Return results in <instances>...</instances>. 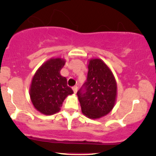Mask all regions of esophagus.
Instances as JSON below:
<instances>
[{
    "label": "esophagus",
    "instance_id": "obj_1",
    "mask_svg": "<svg viewBox=\"0 0 156 156\" xmlns=\"http://www.w3.org/2000/svg\"><path fill=\"white\" fill-rule=\"evenodd\" d=\"M72 90H73L74 93H75V94H76L77 91H78V87H77V86H74V87H72Z\"/></svg>",
    "mask_w": 156,
    "mask_h": 156
}]
</instances>
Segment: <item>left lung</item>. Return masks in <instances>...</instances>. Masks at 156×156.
Masks as SVG:
<instances>
[{
    "label": "left lung",
    "instance_id": "obj_1",
    "mask_svg": "<svg viewBox=\"0 0 156 156\" xmlns=\"http://www.w3.org/2000/svg\"><path fill=\"white\" fill-rule=\"evenodd\" d=\"M87 81L78 91L82 113L97 119L112 111L117 97V84L111 69L100 59L88 61Z\"/></svg>",
    "mask_w": 156,
    "mask_h": 156
}]
</instances>
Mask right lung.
<instances>
[{
  "label": "right lung",
  "mask_w": 156,
  "mask_h": 156,
  "mask_svg": "<svg viewBox=\"0 0 156 156\" xmlns=\"http://www.w3.org/2000/svg\"><path fill=\"white\" fill-rule=\"evenodd\" d=\"M66 63L62 58H51L35 72L30 85L29 95L34 107L41 113L51 115L60 111L64 100L73 94L67 79L60 75Z\"/></svg>",
  "instance_id": "add662e5"
}]
</instances>
